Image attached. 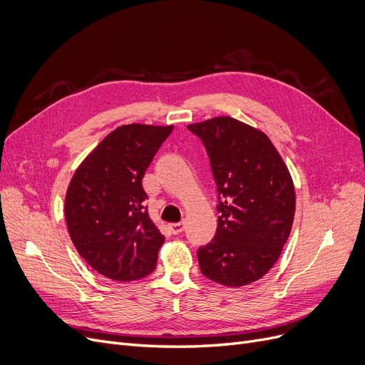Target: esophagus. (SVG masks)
I'll return each mask as SVG.
<instances>
[{"label": "esophagus", "mask_w": 365, "mask_h": 365, "mask_svg": "<svg viewBox=\"0 0 365 365\" xmlns=\"http://www.w3.org/2000/svg\"><path fill=\"white\" fill-rule=\"evenodd\" d=\"M184 229H185L184 222H180V223H170V225H169V230L173 233V235H178V233H181Z\"/></svg>", "instance_id": "obj_1"}]
</instances>
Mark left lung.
<instances>
[{
  "label": "left lung",
  "instance_id": "obj_1",
  "mask_svg": "<svg viewBox=\"0 0 365 365\" xmlns=\"http://www.w3.org/2000/svg\"><path fill=\"white\" fill-rule=\"evenodd\" d=\"M210 157L218 225L199 247L200 272L229 287L262 279L282 255L295 215V188L265 133L230 116L187 125Z\"/></svg>",
  "mask_w": 365,
  "mask_h": 365
}]
</instances>
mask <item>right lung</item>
I'll use <instances>...</instances> for the list:
<instances>
[{
	"label": "right lung",
	"mask_w": 365,
	"mask_h": 365,
	"mask_svg": "<svg viewBox=\"0 0 365 365\" xmlns=\"http://www.w3.org/2000/svg\"><path fill=\"white\" fill-rule=\"evenodd\" d=\"M173 125L115 128L76 169L66 195L70 238L93 269L116 282L151 274L165 237L148 215L145 170Z\"/></svg>",
	"instance_id": "right-lung-1"
}]
</instances>
